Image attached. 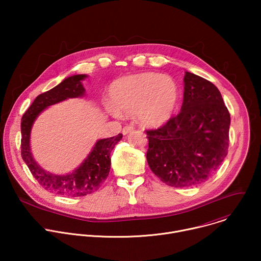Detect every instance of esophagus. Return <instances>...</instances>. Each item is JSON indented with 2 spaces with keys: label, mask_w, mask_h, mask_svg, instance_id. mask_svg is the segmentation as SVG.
Here are the masks:
<instances>
[{
  "label": "esophagus",
  "mask_w": 261,
  "mask_h": 261,
  "mask_svg": "<svg viewBox=\"0 0 261 261\" xmlns=\"http://www.w3.org/2000/svg\"><path fill=\"white\" fill-rule=\"evenodd\" d=\"M134 130V127H132V126H125L124 128H123V134L124 135H127V134H129V133H131L132 131Z\"/></svg>",
  "instance_id": "1"
}]
</instances>
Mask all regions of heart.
<instances>
[{
  "label": "heart",
  "instance_id": "obj_1",
  "mask_svg": "<svg viewBox=\"0 0 261 261\" xmlns=\"http://www.w3.org/2000/svg\"><path fill=\"white\" fill-rule=\"evenodd\" d=\"M110 103L105 108L110 115L135 113L137 122L147 128L167 123L176 109L179 91L176 83L165 74L141 72L121 77L109 89Z\"/></svg>",
  "mask_w": 261,
  "mask_h": 261
}]
</instances>
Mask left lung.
<instances>
[{
    "label": "left lung",
    "mask_w": 261,
    "mask_h": 261,
    "mask_svg": "<svg viewBox=\"0 0 261 261\" xmlns=\"http://www.w3.org/2000/svg\"><path fill=\"white\" fill-rule=\"evenodd\" d=\"M230 115L218 88L185 72L180 113L157 130L146 131V160L171 187L204 182L227 155Z\"/></svg>",
    "instance_id": "8db88e82"
}]
</instances>
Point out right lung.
Wrapping results in <instances>:
<instances>
[{
    "label": "right lung",
    "mask_w": 261,
    "mask_h": 261,
    "mask_svg": "<svg viewBox=\"0 0 261 261\" xmlns=\"http://www.w3.org/2000/svg\"><path fill=\"white\" fill-rule=\"evenodd\" d=\"M87 74H76L66 77L51 90L36 97L21 119V157L33 176L42 187L53 193L69 197H81L97 191L106 179L110 170V153L122 139L123 134L98 139L86 159L71 172L56 174L43 169L33 156L31 148V132L35 121L42 111L51 105L72 98L86 95L83 82Z\"/></svg>",
    "instance_id": "1"
}]
</instances>
